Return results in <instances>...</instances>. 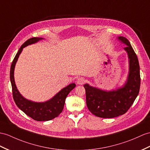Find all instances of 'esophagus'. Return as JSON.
Returning a JSON list of instances; mask_svg holds the SVG:
<instances>
[{"label":"esophagus","mask_w":150,"mask_h":150,"mask_svg":"<svg viewBox=\"0 0 150 150\" xmlns=\"http://www.w3.org/2000/svg\"><path fill=\"white\" fill-rule=\"evenodd\" d=\"M85 82V79L84 78L81 77V78H79L77 81H76V83H77L78 85H83L84 83Z\"/></svg>","instance_id":"1"}]
</instances>
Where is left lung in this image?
I'll return each mask as SVG.
<instances>
[{
    "label": "left lung",
    "mask_w": 150,
    "mask_h": 150,
    "mask_svg": "<svg viewBox=\"0 0 150 150\" xmlns=\"http://www.w3.org/2000/svg\"><path fill=\"white\" fill-rule=\"evenodd\" d=\"M118 39L127 45L129 71L127 81L122 87L105 91L85 84L86 101L89 111L96 116L111 118L122 115L129 110L137 97L140 89V68L138 58L129 40L120 36Z\"/></svg>",
    "instance_id": "obj_1"
}]
</instances>
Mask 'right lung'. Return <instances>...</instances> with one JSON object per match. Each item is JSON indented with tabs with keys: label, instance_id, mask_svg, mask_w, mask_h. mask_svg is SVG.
<instances>
[{
	"label": "right lung",
	"instance_id": "right-lung-1",
	"mask_svg": "<svg viewBox=\"0 0 150 150\" xmlns=\"http://www.w3.org/2000/svg\"><path fill=\"white\" fill-rule=\"evenodd\" d=\"M42 39H43V38H32L25 41L18 50L13 61L10 69V80L12 86L13 96L16 105L27 115L39 122L49 121L57 117L63 110L65 100L67 95L76 86L75 83H71L62 89L52 98L43 103H35V102L27 100L20 94L17 89L14 78V67H15L18 58L22 52L23 47L28 45H30L32 44L36 43Z\"/></svg>",
	"mask_w": 150,
	"mask_h": 150
}]
</instances>
